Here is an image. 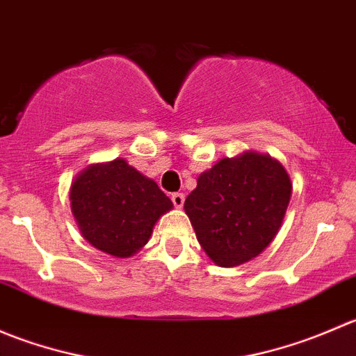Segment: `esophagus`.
<instances>
[{
  "label": "esophagus",
  "instance_id": "34e87169",
  "mask_svg": "<svg viewBox=\"0 0 356 356\" xmlns=\"http://www.w3.org/2000/svg\"><path fill=\"white\" fill-rule=\"evenodd\" d=\"M172 203H174L175 208H182V204H184V195L182 193H174L172 195Z\"/></svg>",
  "mask_w": 356,
  "mask_h": 356
}]
</instances>
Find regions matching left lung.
I'll list each match as a JSON object with an SVG mask.
<instances>
[{"mask_svg":"<svg viewBox=\"0 0 356 356\" xmlns=\"http://www.w3.org/2000/svg\"><path fill=\"white\" fill-rule=\"evenodd\" d=\"M196 182L184 210L215 265L238 267L274 241L293 193L281 161L245 152L222 158Z\"/></svg>","mask_w":356,"mask_h":356,"instance_id":"8db88e82","label":"left lung"}]
</instances>
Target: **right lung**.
I'll list each match as a JSON object with an SVG mask.
<instances>
[{
	"mask_svg": "<svg viewBox=\"0 0 356 356\" xmlns=\"http://www.w3.org/2000/svg\"><path fill=\"white\" fill-rule=\"evenodd\" d=\"M68 198L86 241L115 258L138 253L152 238L158 218L174 208L156 182L124 158L79 172Z\"/></svg>",
	"mask_w": 356,
	"mask_h": 356,
	"instance_id": "right-lung-1",
	"label": "right lung"
}]
</instances>
